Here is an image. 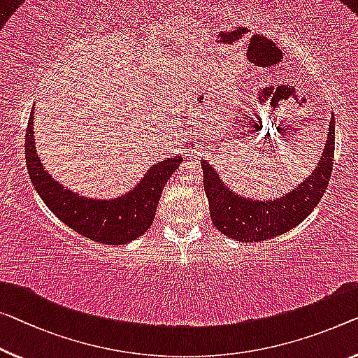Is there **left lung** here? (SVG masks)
I'll use <instances>...</instances> for the list:
<instances>
[{
  "instance_id": "8db88e82",
  "label": "left lung",
  "mask_w": 358,
  "mask_h": 358,
  "mask_svg": "<svg viewBox=\"0 0 358 358\" xmlns=\"http://www.w3.org/2000/svg\"><path fill=\"white\" fill-rule=\"evenodd\" d=\"M334 157V115L320 161L307 178L275 199H252L223 183L212 165L202 159L204 191L212 223L225 236L243 243H257L292 230L318 206L331 178Z\"/></svg>"
}]
</instances>
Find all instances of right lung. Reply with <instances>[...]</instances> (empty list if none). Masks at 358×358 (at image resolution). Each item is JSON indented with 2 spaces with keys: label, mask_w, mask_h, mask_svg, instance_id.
I'll return each instance as SVG.
<instances>
[{
  "label": "right lung",
  "mask_w": 358,
  "mask_h": 358,
  "mask_svg": "<svg viewBox=\"0 0 358 358\" xmlns=\"http://www.w3.org/2000/svg\"><path fill=\"white\" fill-rule=\"evenodd\" d=\"M34 117L35 108H31L25 133V161L31 183L48 209L73 231L108 246H120L145 234L156 217L164 186L183 157H165L151 165L140 183L124 194L109 199L87 197L66 188L45 169L35 148Z\"/></svg>",
  "instance_id": "add662e5"
}]
</instances>
